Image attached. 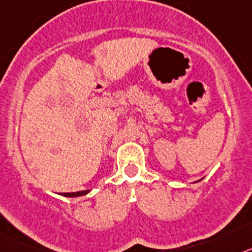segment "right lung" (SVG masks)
<instances>
[{
	"mask_svg": "<svg viewBox=\"0 0 252 252\" xmlns=\"http://www.w3.org/2000/svg\"><path fill=\"white\" fill-rule=\"evenodd\" d=\"M90 190H82V191H76V192H62L61 195L63 196H81V195H86L87 192H89Z\"/></svg>",
	"mask_w": 252,
	"mask_h": 252,
	"instance_id": "obj_1",
	"label": "right lung"
}]
</instances>
